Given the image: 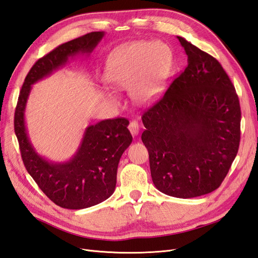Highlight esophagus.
I'll use <instances>...</instances> for the list:
<instances>
[{"label": "esophagus", "mask_w": 258, "mask_h": 258, "mask_svg": "<svg viewBox=\"0 0 258 258\" xmlns=\"http://www.w3.org/2000/svg\"><path fill=\"white\" fill-rule=\"evenodd\" d=\"M129 130L131 132V135L134 137H137L139 135L140 131V124L137 120H131L129 123Z\"/></svg>", "instance_id": "obj_1"}]
</instances>
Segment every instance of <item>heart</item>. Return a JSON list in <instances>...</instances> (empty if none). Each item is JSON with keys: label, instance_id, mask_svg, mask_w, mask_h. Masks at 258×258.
Masks as SVG:
<instances>
[{"label": "heart", "instance_id": "b5f03b06", "mask_svg": "<svg viewBox=\"0 0 258 258\" xmlns=\"http://www.w3.org/2000/svg\"><path fill=\"white\" fill-rule=\"evenodd\" d=\"M170 50L160 42L140 41L117 48L108 59L106 79L118 89H132L141 103L153 101L166 79Z\"/></svg>", "mask_w": 258, "mask_h": 258}]
</instances>
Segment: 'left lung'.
<instances>
[{"label":"left lung","instance_id":"obj_1","mask_svg":"<svg viewBox=\"0 0 258 258\" xmlns=\"http://www.w3.org/2000/svg\"><path fill=\"white\" fill-rule=\"evenodd\" d=\"M187 67L142 116L153 183L176 198L221 186L240 143L239 99L215 58L177 36Z\"/></svg>","mask_w":258,"mask_h":258}]
</instances>
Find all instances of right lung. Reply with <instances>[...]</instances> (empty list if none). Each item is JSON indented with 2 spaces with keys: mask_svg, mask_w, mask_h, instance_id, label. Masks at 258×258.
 <instances>
[{
  "mask_svg": "<svg viewBox=\"0 0 258 258\" xmlns=\"http://www.w3.org/2000/svg\"><path fill=\"white\" fill-rule=\"evenodd\" d=\"M103 36V31L88 33L38 59L26 76L15 112V134L27 171L46 196L64 209H86L112 196L119 159L132 142L129 121L115 118L90 124L73 157L53 162L38 155L30 141L25 119L27 101L33 84L66 66L69 58L89 54Z\"/></svg>",
  "mask_w": 258,
  "mask_h": 258,
  "instance_id": "1",
  "label": "right lung"
}]
</instances>
